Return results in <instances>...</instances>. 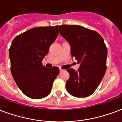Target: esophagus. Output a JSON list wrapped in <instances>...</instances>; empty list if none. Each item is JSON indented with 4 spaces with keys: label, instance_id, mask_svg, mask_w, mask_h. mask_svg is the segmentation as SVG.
I'll list each match as a JSON object with an SVG mask.
<instances>
[{
    "label": "esophagus",
    "instance_id": "obj_1",
    "mask_svg": "<svg viewBox=\"0 0 122 122\" xmlns=\"http://www.w3.org/2000/svg\"><path fill=\"white\" fill-rule=\"evenodd\" d=\"M59 70H60V72H62V71H63V68H59Z\"/></svg>",
    "mask_w": 122,
    "mask_h": 122
}]
</instances>
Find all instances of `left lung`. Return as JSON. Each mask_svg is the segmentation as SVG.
I'll return each instance as SVG.
<instances>
[{
	"instance_id": "left-lung-1",
	"label": "left lung",
	"mask_w": 122,
	"mask_h": 122,
	"mask_svg": "<svg viewBox=\"0 0 122 122\" xmlns=\"http://www.w3.org/2000/svg\"><path fill=\"white\" fill-rule=\"evenodd\" d=\"M59 33L71 46V54L81 63L79 69H67L66 89L71 95L85 98L99 86L107 69V49L97 31L77 25H61Z\"/></svg>"
}]
</instances>
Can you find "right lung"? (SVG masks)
Masks as SVG:
<instances>
[{"instance_id": "add662e5", "label": "right lung", "mask_w": 122, "mask_h": 122, "mask_svg": "<svg viewBox=\"0 0 122 122\" xmlns=\"http://www.w3.org/2000/svg\"><path fill=\"white\" fill-rule=\"evenodd\" d=\"M58 27L30 29L15 37L10 48L12 76L20 91L31 99L46 97L59 73L58 67L48 68L42 63L58 36Z\"/></svg>"}]
</instances>
